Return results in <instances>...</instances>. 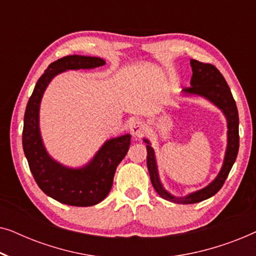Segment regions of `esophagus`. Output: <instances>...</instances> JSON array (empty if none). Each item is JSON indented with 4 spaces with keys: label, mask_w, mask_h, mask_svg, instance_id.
<instances>
[{
    "label": "esophagus",
    "mask_w": 256,
    "mask_h": 256,
    "mask_svg": "<svg viewBox=\"0 0 256 256\" xmlns=\"http://www.w3.org/2000/svg\"><path fill=\"white\" fill-rule=\"evenodd\" d=\"M130 132L132 134L136 136V138H141L142 135H144V132H146V124L141 121H135L132 124L130 127Z\"/></svg>",
    "instance_id": "1"
}]
</instances>
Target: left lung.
Returning a JSON list of instances; mask_svg holds the SVG:
<instances>
[{"label":"left lung","instance_id":"8db88e82","mask_svg":"<svg viewBox=\"0 0 256 256\" xmlns=\"http://www.w3.org/2000/svg\"><path fill=\"white\" fill-rule=\"evenodd\" d=\"M190 64L192 68L191 86L185 87L183 90L184 93L198 94V96H205L206 99L212 101L224 112V114L227 118V127H228V132H227L228 144H227L224 166L218 177L206 188L194 192V194L184 198L174 197L164 190L160 182L158 172H157L155 154H154L152 146H146V152H148L146 154V166H148L150 180H152L154 188L160 194V197L166 199V200L176 202V204H194V202H202L214 196L222 188L234 162H236L238 152H239V114H238L236 100L233 99L225 78L214 65L208 64V62L204 64V62L196 60V59H191ZM144 141L149 143L146 140Z\"/></svg>","mask_w":256,"mask_h":256}]
</instances>
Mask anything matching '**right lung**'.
<instances>
[{"label":"right lung","instance_id":"right-lung-1","mask_svg":"<svg viewBox=\"0 0 256 256\" xmlns=\"http://www.w3.org/2000/svg\"><path fill=\"white\" fill-rule=\"evenodd\" d=\"M104 60L85 56H66L51 62L34 86L28 101L23 126V150L31 174L48 197L71 206H92L104 200L113 185L118 163L124 158L130 146V135L107 141L88 166L68 169L54 162L45 152L38 128V113L43 93L56 74L66 70L94 68Z\"/></svg>","mask_w":256,"mask_h":256}]
</instances>
